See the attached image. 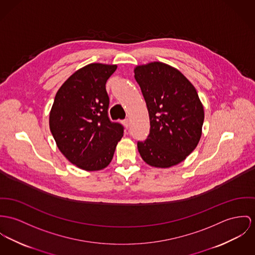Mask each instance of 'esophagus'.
<instances>
[{
  "label": "esophagus",
  "mask_w": 255,
  "mask_h": 255,
  "mask_svg": "<svg viewBox=\"0 0 255 255\" xmlns=\"http://www.w3.org/2000/svg\"><path fill=\"white\" fill-rule=\"evenodd\" d=\"M123 124H124V126H125V128H129V126H130V121L128 120V119H125V120H123Z\"/></svg>",
  "instance_id": "esophagus-1"
}]
</instances>
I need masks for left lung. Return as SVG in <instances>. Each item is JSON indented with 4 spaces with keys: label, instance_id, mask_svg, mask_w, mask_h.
<instances>
[{
    "label": "left lung",
    "instance_id": "1",
    "mask_svg": "<svg viewBox=\"0 0 255 255\" xmlns=\"http://www.w3.org/2000/svg\"><path fill=\"white\" fill-rule=\"evenodd\" d=\"M134 73L150 122L149 135L137 141V150L151 167L177 165L202 136L205 114L196 89L177 69L162 62L139 65Z\"/></svg>",
    "mask_w": 255,
    "mask_h": 255
}]
</instances>
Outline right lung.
I'll list each match as a JSON object with an SVG mask.
<instances>
[{
    "instance_id": "1",
    "label": "right lung",
    "mask_w": 255,
    "mask_h": 255,
    "mask_svg": "<svg viewBox=\"0 0 255 255\" xmlns=\"http://www.w3.org/2000/svg\"><path fill=\"white\" fill-rule=\"evenodd\" d=\"M117 65L92 63L75 72L59 88L49 128L59 150L85 171H100L112 161L123 126L108 116L106 83Z\"/></svg>"
}]
</instances>
